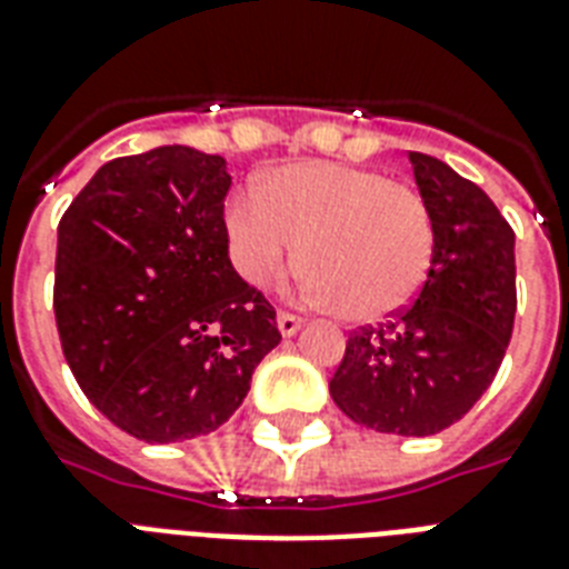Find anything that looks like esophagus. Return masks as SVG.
Listing matches in <instances>:
<instances>
[{"label": "esophagus", "instance_id": "obj_1", "mask_svg": "<svg viewBox=\"0 0 569 569\" xmlns=\"http://www.w3.org/2000/svg\"><path fill=\"white\" fill-rule=\"evenodd\" d=\"M302 327L300 315H290V311H279V332L281 336H293Z\"/></svg>", "mask_w": 569, "mask_h": 569}]
</instances>
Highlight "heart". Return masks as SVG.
Returning a JSON list of instances; mask_svg holds the SVG:
<instances>
[{"mask_svg":"<svg viewBox=\"0 0 569 569\" xmlns=\"http://www.w3.org/2000/svg\"><path fill=\"white\" fill-rule=\"evenodd\" d=\"M224 224L251 284L279 281L300 251L309 293L348 323L408 309L435 260V219L420 188L353 164L302 161L272 170L254 194L230 200Z\"/></svg>","mask_w":569,"mask_h":569,"instance_id":"1","label":"heart"}]
</instances>
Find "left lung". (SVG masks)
I'll return each instance as SVG.
<instances>
[{
  "label": "left lung",
  "mask_w": 569,
  "mask_h": 569,
  "mask_svg": "<svg viewBox=\"0 0 569 569\" xmlns=\"http://www.w3.org/2000/svg\"><path fill=\"white\" fill-rule=\"evenodd\" d=\"M435 219V260L417 300L348 336L330 378L339 411L366 429L426 438L471 411L501 369L516 318V233L480 186L411 152Z\"/></svg>",
  "instance_id": "left-lung-1"
}]
</instances>
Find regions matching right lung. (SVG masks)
<instances>
[{
  "mask_svg": "<svg viewBox=\"0 0 569 569\" xmlns=\"http://www.w3.org/2000/svg\"><path fill=\"white\" fill-rule=\"evenodd\" d=\"M221 156L158 147L107 161L59 221L53 311L68 366L147 443L216 431L281 341L228 258Z\"/></svg>",
  "mask_w": 569,
  "mask_h": 569,
  "instance_id": "1",
  "label": "right lung"
}]
</instances>
